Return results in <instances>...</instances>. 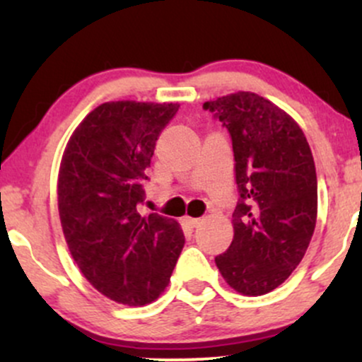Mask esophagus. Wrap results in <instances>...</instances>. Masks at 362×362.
<instances>
[{
	"mask_svg": "<svg viewBox=\"0 0 362 362\" xmlns=\"http://www.w3.org/2000/svg\"><path fill=\"white\" fill-rule=\"evenodd\" d=\"M185 223H189L190 226H192V228H197L199 224L202 223V219H201V218H189V216H187V218H185Z\"/></svg>",
	"mask_w": 362,
	"mask_h": 362,
	"instance_id": "34e87169",
	"label": "esophagus"
}]
</instances>
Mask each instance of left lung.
Instances as JSON below:
<instances>
[{
  "label": "left lung",
  "mask_w": 362,
  "mask_h": 362,
  "mask_svg": "<svg viewBox=\"0 0 362 362\" xmlns=\"http://www.w3.org/2000/svg\"><path fill=\"white\" fill-rule=\"evenodd\" d=\"M202 107L230 132L240 195L233 242L216 265L238 293H271L303 260L317 223V172L308 141L284 110L252 91Z\"/></svg>",
  "instance_id": "left-lung-1"
}]
</instances>
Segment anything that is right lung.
<instances>
[{
  "mask_svg": "<svg viewBox=\"0 0 362 362\" xmlns=\"http://www.w3.org/2000/svg\"><path fill=\"white\" fill-rule=\"evenodd\" d=\"M178 107L102 103L62 155L57 206L66 243L91 286L122 305L155 301L185 243L175 219L139 214L156 141Z\"/></svg>",
  "mask_w": 362,
  "mask_h": 362,
  "instance_id": "right-lung-1",
  "label": "right lung"
}]
</instances>
